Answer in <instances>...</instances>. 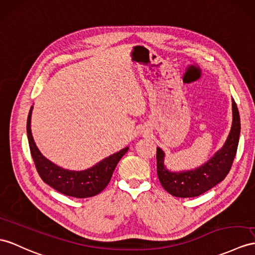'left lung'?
I'll use <instances>...</instances> for the list:
<instances>
[{"label": "left lung", "mask_w": 255, "mask_h": 255, "mask_svg": "<svg viewBox=\"0 0 255 255\" xmlns=\"http://www.w3.org/2000/svg\"><path fill=\"white\" fill-rule=\"evenodd\" d=\"M233 124L228 137L208 162L195 170L171 172L164 165V152L157 148V174L162 187L174 197L200 196L224 179L231 171L240 136L239 111L233 99Z\"/></svg>", "instance_id": "1"}]
</instances>
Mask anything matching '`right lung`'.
I'll use <instances>...</instances> for the list:
<instances>
[{"mask_svg": "<svg viewBox=\"0 0 255 255\" xmlns=\"http://www.w3.org/2000/svg\"><path fill=\"white\" fill-rule=\"evenodd\" d=\"M31 113L29 111L27 120V134L30 152L40 177L43 182L66 196L74 198H89L98 195L109 184L113 173L120 159L126 154L128 147L123 148L119 152L104 159L91 169L84 171H69L54 164L47 160L36 147L31 134Z\"/></svg>", "mask_w": 255, "mask_h": 255, "instance_id": "obj_1", "label": "right lung"}]
</instances>
